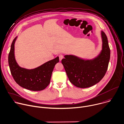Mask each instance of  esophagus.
<instances>
[{
	"instance_id": "1",
	"label": "esophagus",
	"mask_w": 124,
	"mask_h": 124,
	"mask_svg": "<svg viewBox=\"0 0 124 124\" xmlns=\"http://www.w3.org/2000/svg\"><path fill=\"white\" fill-rule=\"evenodd\" d=\"M63 58V56L62 54L59 55V59H60V61H61Z\"/></svg>"
}]
</instances>
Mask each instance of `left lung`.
<instances>
[{"label": "left lung", "mask_w": 124, "mask_h": 124, "mask_svg": "<svg viewBox=\"0 0 124 124\" xmlns=\"http://www.w3.org/2000/svg\"><path fill=\"white\" fill-rule=\"evenodd\" d=\"M102 49L96 57L85 60L74 55H66L62 60L69 81L80 88H87L99 82L108 70L110 51L108 38L101 31Z\"/></svg>", "instance_id": "obj_1"}]
</instances>
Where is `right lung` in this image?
Segmentation results:
<instances>
[{"label":"right lung","mask_w":124,"mask_h":124,"mask_svg":"<svg viewBox=\"0 0 124 124\" xmlns=\"http://www.w3.org/2000/svg\"><path fill=\"white\" fill-rule=\"evenodd\" d=\"M13 40L8 56V62L12 75L16 82L20 86L32 91L44 89L50 84L52 73L55 65L59 62V58L49 61L34 69L21 67L15 57V43Z\"/></svg>","instance_id":"right-lung-1"}]
</instances>
